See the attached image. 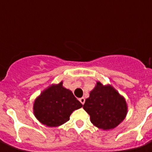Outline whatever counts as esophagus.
<instances>
[{
	"instance_id": "obj_1",
	"label": "esophagus",
	"mask_w": 152,
	"mask_h": 152,
	"mask_svg": "<svg viewBox=\"0 0 152 152\" xmlns=\"http://www.w3.org/2000/svg\"><path fill=\"white\" fill-rule=\"evenodd\" d=\"M80 102H81L82 104H83H83L85 103V98H84V97H82V98H80Z\"/></svg>"
}]
</instances>
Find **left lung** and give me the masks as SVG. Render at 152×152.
<instances>
[{"label": "left lung", "instance_id": "obj_1", "mask_svg": "<svg viewBox=\"0 0 152 152\" xmlns=\"http://www.w3.org/2000/svg\"><path fill=\"white\" fill-rule=\"evenodd\" d=\"M83 109L90 115L91 122L104 130L114 129L127 114L125 99L113 86L99 82L86 99Z\"/></svg>", "mask_w": 152, "mask_h": 152}]
</instances>
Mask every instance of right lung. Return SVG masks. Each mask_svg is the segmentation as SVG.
I'll list each match as a JSON object with an SVG mask.
<instances>
[{"instance_id": "add662e5", "label": "right lung", "mask_w": 152, "mask_h": 152, "mask_svg": "<svg viewBox=\"0 0 152 152\" xmlns=\"http://www.w3.org/2000/svg\"><path fill=\"white\" fill-rule=\"evenodd\" d=\"M83 106L72 92L63 86V82L42 92L35 100L34 115L39 122L56 127L69 120L71 113Z\"/></svg>"}]
</instances>
